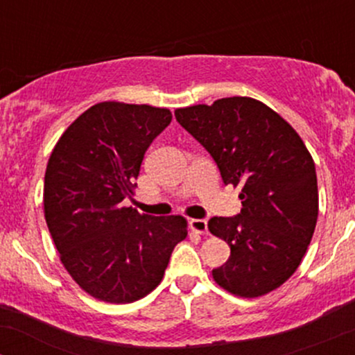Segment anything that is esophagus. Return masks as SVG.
Returning <instances> with one entry per match:
<instances>
[{
	"label": "esophagus",
	"mask_w": 355,
	"mask_h": 355,
	"mask_svg": "<svg viewBox=\"0 0 355 355\" xmlns=\"http://www.w3.org/2000/svg\"><path fill=\"white\" fill-rule=\"evenodd\" d=\"M190 229L197 234H207L209 232V225H207V220L203 218H191L190 220Z\"/></svg>",
	"instance_id": "esophagus-1"
}]
</instances>
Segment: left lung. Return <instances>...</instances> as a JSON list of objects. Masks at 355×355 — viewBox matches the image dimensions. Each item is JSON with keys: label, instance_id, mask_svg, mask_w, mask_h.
Instances as JSON below:
<instances>
[{"label": "left lung", "instance_id": "left-lung-1", "mask_svg": "<svg viewBox=\"0 0 355 355\" xmlns=\"http://www.w3.org/2000/svg\"><path fill=\"white\" fill-rule=\"evenodd\" d=\"M175 118L217 164L225 185L242 187L235 217H211L209 230L230 245L214 268L230 294L260 297L280 287L302 262L319 215L315 165L279 113L232 96L175 110Z\"/></svg>", "mask_w": 355, "mask_h": 355}]
</instances>
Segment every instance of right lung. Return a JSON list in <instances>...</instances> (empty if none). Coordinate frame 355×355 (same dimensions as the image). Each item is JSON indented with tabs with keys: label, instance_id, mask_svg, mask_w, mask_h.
<instances>
[{
	"label": "right lung",
	"instance_id": "right-lung-1",
	"mask_svg": "<svg viewBox=\"0 0 355 355\" xmlns=\"http://www.w3.org/2000/svg\"><path fill=\"white\" fill-rule=\"evenodd\" d=\"M172 121L166 108L103 101L81 113L53 148L44 173V218L68 274L95 299L135 302L162 282L180 215L123 207L145 152Z\"/></svg>",
	"mask_w": 355,
	"mask_h": 355
}]
</instances>
